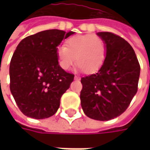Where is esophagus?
<instances>
[{
  "instance_id": "esophagus-1",
  "label": "esophagus",
  "mask_w": 150,
  "mask_h": 150,
  "mask_svg": "<svg viewBox=\"0 0 150 150\" xmlns=\"http://www.w3.org/2000/svg\"><path fill=\"white\" fill-rule=\"evenodd\" d=\"M75 80H79V79H80V77H79V76H77V75H75Z\"/></svg>"
}]
</instances>
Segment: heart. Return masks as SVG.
Segmentation results:
<instances>
[{
    "instance_id": "1",
    "label": "heart",
    "mask_w": 150,
    "mask_h": 150,
    "mask_svg": "<svg viewBox=\"0 0 150 150\" xmlns=\"http://www.w3.org/2000/svg\"><path fill=\"white\" fill-rule=\"evenodd\" d=\"M65 46L57 50L59 63L63 70L71 68L75 60L79 69L94 72L103 65L106 57L104 40L97 35L86 34L70 38Z\"/></svg>"
}]
</instances>
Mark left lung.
<instances>
[{
    "mask_svg": "<svg viewBox=\"0 0 150 150\" xmlns=\"http://www.w3.org/2000/svg\"><path fill=\"white\" fill-rule=\"evenodd\" d=\"M106 57L97 73L81 78V106L85 115L109 120L121 115L137 91L140 64L127 41L109 32H99Z\"/></svg>",
    "mask_w": 150,
    "mask_h": 150,
    "instance_id": "obj_1",
    "label": "left lung"
}]
</instances>
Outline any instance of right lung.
<instances>
[{
  "instance_id": "add662e5",
  "label": "right lung",
  "mask_w": 150,
  "mask_h": 150,
  "mask_svg": "<svg viewBox=\"0 0 150 150\" xmlns=\"http://www.w3.org/2000/svg\"><path fill=\"white\" fill-rule=\"evenodd\" d=\"M74 34L41 31L25 38L17 46L9 65L10 91L24 115L45 119L58 111L60 99L75 75L59 66L57 47Z\"/></svg>"
}]
</instances>
